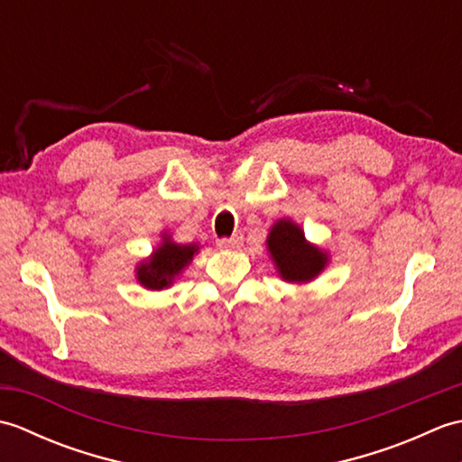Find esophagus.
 <instances>
[{
  "mask_svg": "<svg viewBox=\"0 0 462 462\" xmlns=\"http://www.w3.org/2000/svg\"><path fill=\"white\" fill-rule=\"evenodd\" d=\"M240 244H242V234H234L232 238L218 240V248L220 250H236V248H240Z\"/></svg>",
  "mask_w": 462,
  "mask_h": 462,
  "instance_id": "34e87169",
  "label": "esophagus"
}]
</instances>
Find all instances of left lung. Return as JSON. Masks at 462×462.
Listing matches in <instances>:
<instances>
[{
    "instance_id": "obj_1",
    "label": "left lung",
    "mask_w": 462,
    "mask_h": 462,
    "mask_svg": "<svg viewBox=\"0 0 462 462\" xmlns=\"http://www.w3.org/2000/svg\"><path fill=\"white\" fill-rule=\"evenodd\" d=\"M268 252L282 280L306 283L326 270L329 256L303 236V230L290 218L278 220L268 234Z\"/></svg>"
}]
</instances>
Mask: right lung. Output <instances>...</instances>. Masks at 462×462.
<instances>
[{"label":"right lung","mask_w":462,"mask_h":462,"mask_svg":"<svg viewBox=\"0 0 462 462\" xmlns=\"http://www.w3.org/2000/svg\"><path fill=\"white\" fill-rule=\"evenodd\" d=\"M194 254H199L196 244H176L169 234H162V242L154 248L149 258L136 266V280L146 290H164L172 286L176 276L192 262Z\"/></svg>","instance_id":"right-lung-1"}]
</instances>
